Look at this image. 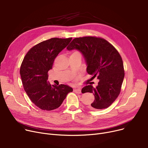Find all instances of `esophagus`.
<instances>
[{
	"instance_id": "obj_1",
	"label": "esophagus",
	"mask_w": 148,
	"mask_h": 148,
	"mask_svg": "<svg viewBox=\"0 0 148 148\" xmlns=\"http://www.w3.org/2000/svg\"><path fill=\"white\" fill-rule=\"evenodd\" d=\"M74 92L77 94H81V89L80 88H77V89H74Z\"/></svg>"
}]
</instances>
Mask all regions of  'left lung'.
I'll use <instances>...</instances> for the list:
<instances>
[{
    "mask_svg": "<svg viewBox=\"0 0 148 148\" xmlns=\"http://www.w3.org/2000/svg\"><path fill=\"white\" fill-rule=\"evenodd\" d=\"M67 50H79L84 58L89 74L99 80L96 88L92 85L82 89L93 93L95 100L91 109H104L109 107L120 94L123 80L124 69L121 56L114 47L104 39L94 36L76 38L66 47Z\"/></svg>",
    "mask_w": 148,
    "mask_h": 148,
    "instance_id": "8db88e82",
    "label": "left lung"
}]
</instances>
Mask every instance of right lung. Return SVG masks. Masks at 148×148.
<instances>
[{"instance_id":"add662e5","label":"right lung","mask_w":148,"mask_h":148,"mask_svg":"<svg viewBox=\"0 0 148 148\" xmlns=\"http://www.w3.org/2000/svg\"><path fill=\"white\" fill-rule=\"evenodd\" d=\"M71 40L54 38L42 41L33 47L22 62L20 73L25 90L32 102L43 110L58 108L73 90L65 84L51 86L47 80L54 59Z\"/></svg>"}]
</instances>
